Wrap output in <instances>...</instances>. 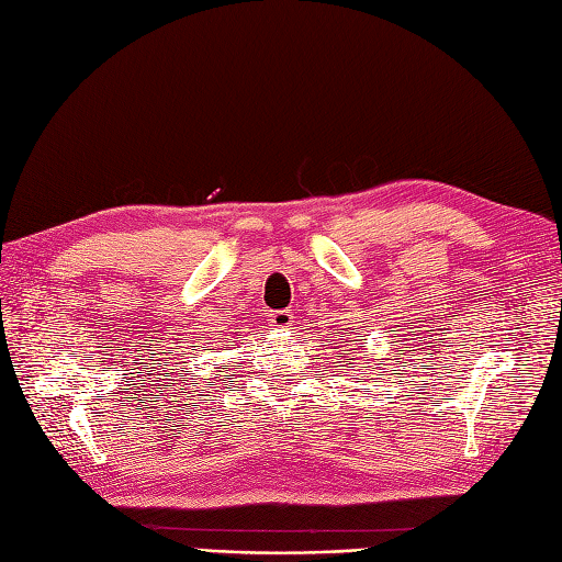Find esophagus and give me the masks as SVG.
I'll use <instances>...</instances> for the list:
<instances>
[{"mask_svg":"<svg viewBox=\"0 0 562 562\" xmlns=\"http://www.w3.org/2000/svg\"><path fill=\"white\" fill-rule=\"evenodd\" d=\"M271 319V327H279V329H285V327H291L293 324V315H291V310H273V313L269 315Z\"/></svg>","mask_w":562,"mask_h":562,"instance_id":"esophagus-1","label":"esophagus"}]
</instances>
